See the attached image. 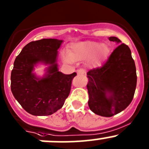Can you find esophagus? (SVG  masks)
Masks as SVG:
<instances>
[{
	"mask_svg": "<svg viewBox=\"0 0 149 149\" xmlns=\"http://www.w3.org/2000/svg\"><path fill=\"white\" fill-rule=\"evenodd\" d=\"M86 73V70H84V69L83 68H81V69H79V70H77V73L78 74H84V73Z\"/></svg>",
	"mask_w": 149,
	"mask_h": 149,
	"instance_id": "esophagus-1",
	"label": "esophagus"
}]
</instances>
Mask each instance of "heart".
<instances>
[{
	"label": "heart",
	"mask_w": 149,
	"mask_h": 149,
	"mask_svg": "<svg viewBox=\"0 0 149 149\" xmlns=\"http://www.w3.org/2000/svg\"><path fill=\"white\" fill-rule=\"evenodd\" d=\"M108 48L105 44L92 41L74 44L70 47V52L63 51L62 57L66 63H72L74 60H85L90 58L92 67H99L108 55Z\"/></svg>",
	"instance_id": "1"
}]
</instances>
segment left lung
I'll return each mask as SVG.
<instances>
[{
	"label": "left lung",
	"instance_id": "1",
	"mask_svg": "<svg viewBox=\"0 0 149 149\" xmlns=\"http://www.w3.org/2000/svg\"><path fill=\"white\" fill-rule=\"evenodd\" d=\"M109 41L120 44L116 37ZM88 105L92 112L111 117L120 113L133 99L137 84L136 68L130 49L121 44L105 64L87 72Z\"/></svg>",
	"mask_w": 149,
	"mask_h": 149
}]
</instances>
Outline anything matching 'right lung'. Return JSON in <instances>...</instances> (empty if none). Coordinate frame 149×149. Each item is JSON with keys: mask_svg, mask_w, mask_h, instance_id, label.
<instances>
[{"mask_svg": "<svg viewBox=\"0 0 149 149\" xmlns=\"http://www.w3.org/2000/svg\"><path fill=\"white\" fill-rule=\"evenodd\" d=\"M63 41L44 38L27 44L14 63L11 74L13 95L27 113L49 116L63 107L76 73L66 75L58 70L57 50ZM49 64L43 78L32 73L38 63Z\"/></svg>", "mask_w": 149, "mask_h": 149, "instance_id": "obj_1", "label": "right lung"}]
</instances>
